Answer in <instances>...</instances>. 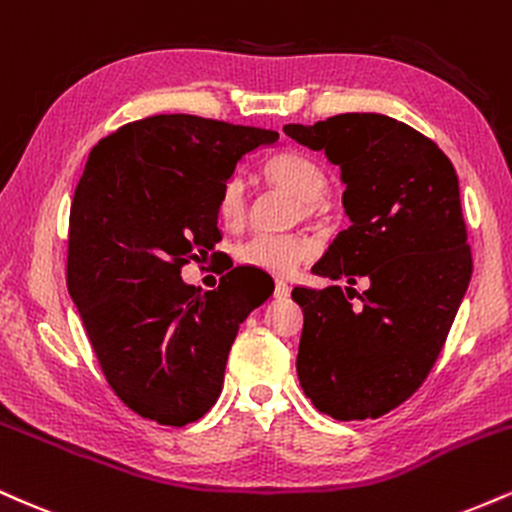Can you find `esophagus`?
Listing matches in <instances>:
<instances>
[{"label":"esophagus","instance_id":"34e87169","mask_svg":"<svg viewBox=\"0 0 512 512\" xmlns=\"http://www.w3.org/2000/svg\"><path fill=\"white\" fill-rule=\"evenodd\" d=\"M275 297H278V299L290 297V285H287V282H282V280L275 282Z\"/></svg>","mask_w":512,"mask_h":512}]
</instances>
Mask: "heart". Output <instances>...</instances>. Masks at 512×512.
<instances>
[{"mask_svg":"<svg viewBox=\"0 0 512 512\" xmlns=\"http://www.w3.org/2000/svg\"><path fill=\"white\" fill-rule=\"evenodd\" d=\"M263 177L275 189L287 191L299 201L297 218H316L323 198L330 191V177L314 158L304 153H280L263 165ZM249 210L246 186L239 177H230L218 191V218L222 225L239 227ZM316 244L306 234H254L234 249V258L246 268L287 278L314 256Z\"/></svg>","mask_w":512,"mask_h":512,"instance_id":"obj_1","label":"heart"}]
</instances>
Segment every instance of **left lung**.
I'll use <instances>...</instances> for the list:
<instances>
[{
	"mask_svg": "<svg viewBox=\"0 0 512 512\" xmlns=\"http://www.w3.org/2000/svg\"><path fill=\"white\" fill-rule=\"evenodd\" d=\"M285 134L340 167L342 230L314 273L369 287H294L302 306L297 374L318 412L376 419L402 405L436 364L472 278L453 162L412 126L347 112Z\"/></svg>",
	"mask_w": 512,
	"mask_h": 512,
	"instance_id": "left-lung-1",
	"label": "left lung"
}]
</instances>
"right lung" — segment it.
<instances>
[{"mask_svg":"<svg viewBox=\"0 0 512 512\" xmlns=\"http://www.w3.org/2000/svg\"><path fill=\"white\" fill-rule=\"evenodd\" d=\"M278 138L155 114L90 150L71 201L66 287L107 383L143 419H201L220 398L239 323L273 294L249 287L239 268L201 292L182 268L222 239L218 191L237 162Z\"/></svg>","mask_w":512,"mask_h":512,"instance_id":"add662e5","label":"right lung"}]
</instances>
